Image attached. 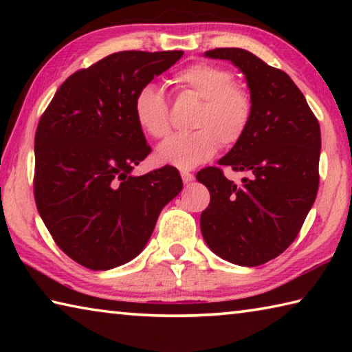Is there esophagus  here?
Here are the masks:
<instances>
[{"label":"esophagus","mask_w":352,"mask_h":352,"mask_svg":"<svg viewBox=\"0 0 352 352\" xmlns=\"http://www.w3.org/2000/svg\"><path fill=\"white\" fill-rule=\"evenodd\" d=\"M182 178H183V183H190L194 180V174H190V172L183 170L182 172Z\"/></svg>","instance_id":"1"}]
</instances>
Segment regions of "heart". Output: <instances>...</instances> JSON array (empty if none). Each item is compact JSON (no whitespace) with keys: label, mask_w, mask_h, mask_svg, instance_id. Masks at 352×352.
Here are the masks:
<instances>
[{"label":"heart","mask_w":352,"mask_h":352,"mask_svg":"<svg viewBox=\"0 0 352 352\" xmlns=\"http://www.w3.org/2000/svg\"><path fill=\"white\" fill-rule=\"evenodd\" d=\"M182 96L200 100L192 119L194 132L170 136L157 148V162L178 169H192L208 162L220 142L231 147L239 142L252 122L253 98L245 87L234 82L228 68L197 62L172 76ZM133 115L138 126L152 138H164L170 132L169 104L163 91L146 83L135 94Z\"/></svg>","instance_id":"obj_1"}]
</instances>
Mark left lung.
Masks as SVG:
<instances>
[{
	"label": "left lung",
	"mask_w": 352,
	"mask_h": 352,
	"mask_svg": "<svg viewBox=\"0 0 352 352\" xmlns=\"http://www.w3.org/2000/svg\"><path fill=\"white\" fill-rule=\"evenodd\" d=\"M205 56L231 60L245 74L253 116L243 138L219 160L250 177L237 186L216 166L197 172L211 194L200 230L222 259L261 265L295 241L317 197L320 124L284 71L241 47H216Z\"/></svg>",
	"instance_id": "1"
}]
</instances>
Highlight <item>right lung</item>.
Segmentation results:
<instances>
[{
    "instance_id": "right-lung-1",
    "label": "right lung",
    "mask_w": 352,
    "mask_h": 352,
    "mask_svg": "<svg viewBox=\"0 0 352 352\" xmlns=\"http://www.w3.org/2000/svg\"><path fill=\"white\" fill-rule=\"evenodd\" d=\"M183 51H121L71 74L35 132L34 197L52 239L87 269L132 261L183 189L172 166L133 177L152 152L133 115L142 85Z\"/></svg>"
}]
</instances>
